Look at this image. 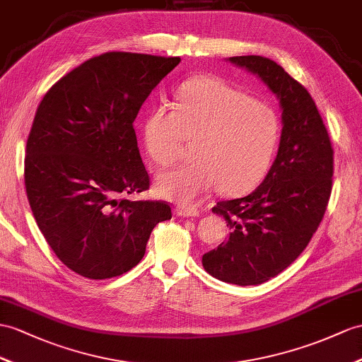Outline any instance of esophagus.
<instances>
[{"mask_svg":"<svg viewBox=\"0 0 362 362\" xmlns=\"http://www.w3.org/2000/svg\"><path fill=\"white\" fill-rule=\"evenodd\" d=\"M175 214H176V216H181V218H192V216H198L199 210L197 207L178 206V207H175Z\"/></svg>","mask_w":362,"mask_h":362,"instance_id":"1","label":"esophagus"}]
</instances>
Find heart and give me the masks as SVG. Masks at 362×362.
<instances>
[{
  "mask_svg": "<svg viewBox=\"0 0 362 362\" xmlns=\"http://www.w3.org/2000/svg\"><path fill=\"white\" fill-rule=\"evenodd\" d=\"M193 143L195 161L158 173L156 193L189 204L216 186L226 195L252 190L266 176L279 141L276 113L215 76L181 86L175 109L160 104L144 122V144L156 164L173 163Z\"/></svg>",
  "mask_w": 362,
  "mask_h": 362,
  "instance_id": "heart-1",
  "label": "heart"
}]
</instances>
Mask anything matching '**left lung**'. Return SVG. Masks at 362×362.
I'll list each match as a JSON object with an SVG mask.
<instances>
[{
    "mask_svg": "<svg viewBox=\"0 0 362 362\" xmlns=\"http://www.w3.org/2000/svg\"><path fill=\"white\" fill-rule=\"evenodd\" d=\"M227 61L257 75L276 96L283 130L259 186L211 209L230 236L202 255V267L224 283L257 286L287 269L310 243L332 193L333 148L310 93L283 67L257 55Z\"/></svg>",
    "mask_w": 362,
    "mask_h": 362,
    "instance_id": "8db88e82",
    "label": "left lung"
}]
</instances>
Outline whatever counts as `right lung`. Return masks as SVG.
Returning <instances> with one entry per match:
<instances>
[{
  "instance_id": "right-lung-1",
  "label": "right lung",
  "mask_w": 362,
  "mask_h": 362,
  "mask_svg": "<svg viewBox=\"0 0 362 362\" xmlns=\"http://www.w3.org/2000/svg\"><path fill=\"white\" fill-rule=\"evenodd\" d=\"M181 58L107 52L50 87L25 146L32 214L50 249L89 279L119 276L143 259L163 201L119 198L148 189L134 121Z\"/></svg>"
}]
</instances>
